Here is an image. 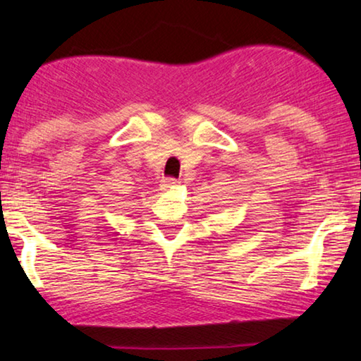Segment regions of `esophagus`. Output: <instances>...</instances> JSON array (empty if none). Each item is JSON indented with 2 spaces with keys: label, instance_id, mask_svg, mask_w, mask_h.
<instances>
[{
  "label": "esophagus",
  "instance_id": "esophagus-1",
  "mask_svg": "<svg viewBox=\"0 0 361 361\" xmlns=\"http://www.w3.org/2000/svg\"><path fill=\"white\" fill-rule=\"evenodd\" d=\"M176 183H178V180L173 178V176H166V178L162 180V188L164 190H169V188H173Z\"/></svg>",
  "mask_w": 361,
  "mask_h": 361
}]
</instances>
